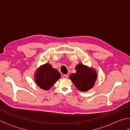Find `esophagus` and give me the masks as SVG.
Here are the masks:
<instances>
[{
  "instance_id": "obj_1",
  "label": "esophagus",
  "mask_w": 130,
  "mask_h": 130,
  "mask_svg": "<svg viewBox=\"0 0 130 130\" xmlns=\"http://www.w3.org/2000/svg\"><path fill=\"white\" fill-rule=\"evenodd\" d=\"M68 77V74H63V78H67Z\"/></svg>"
}]
</instances>
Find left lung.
I'll use <instances>...</instances> for the list:
<instances>
[{
	"label": "left lung",
	"mask_w": 130,
	"mask_h": 130,
	"mask_svg": "<svg viewBox=\"0 0 130 130\" xmlns=\"http://www.w3.org/2000/svg\"><path fill=\"white\" fill-rule=\"evenodd\" d=\"M76 73L70 76L77 88L81 91H87L93 87L96 79V72L90 69L82 63H79L76 68Z\"/></svg>",
	"instance_id": "left-lung-1"
}]
</instances>
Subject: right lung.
<instances>
[{
	"label": "right lung",
	"instance_id": "add662e5",
	"mask_svg": "<svg viewBox=\"0 0 130 130\" xmlns=\"http://www.w3.org/2000/svg\"><path fill=\"white\" fill-rule=\"evenodd\" d=\"M61 77V74L56 69L52 68L51 65L46 63L37 72L36 81L42 89L48 90Z\"/></svg>",
	"mask_w": 130,
	"mask_h": 130
}]
</instances>
